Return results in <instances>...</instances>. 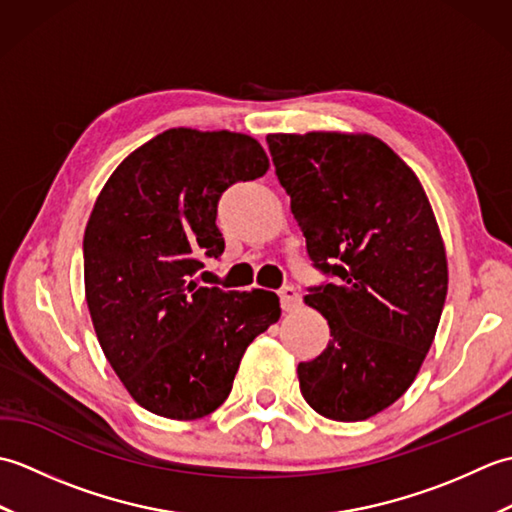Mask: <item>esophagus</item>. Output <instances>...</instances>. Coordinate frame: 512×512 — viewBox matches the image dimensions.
<instances>
[{
  "label": "esophagus",
  "instance_id": "obj_1",
  "mask_svg": "<svg viewBox=\"0 0 512 512\" xmlns=\"http://www.w3.org/2000/svg\"><path fill=\"white\" fill-rule=\"evenodd\" d=\"M279 299H281V308L286 312L297 310L301 306V295L295 286H284L279 290Z\"/></svg>",
  "mask_w": 512,
  "mask_h": 512
}]
</instances>
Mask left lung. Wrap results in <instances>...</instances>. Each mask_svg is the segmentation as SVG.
Returning a JSON list of instances; mask_svg holds the SVG:
<instances>
[{
  "mask_svg": "<svg viewBox=\"0 0 512 512\" xmlns=\"http://www.w3.org/2000/svg\"><path fill=\"white\" fill-rule=\"evenodd\" d=\"M266 143L312 266L332 279L308 288L332 339L299 363L301 394L330 420L372 418L409 389L438 330L449 279L436 215L416 173L374 136Z\"/></svg>",
  "mask_w": 512,
  "mask_h": 512,
  "instance_id": "8db88e82",
  "label": "left lung"
}]
</instances>
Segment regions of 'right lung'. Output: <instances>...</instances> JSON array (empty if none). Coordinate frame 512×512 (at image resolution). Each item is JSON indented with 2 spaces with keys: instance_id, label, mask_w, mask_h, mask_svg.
Returning a JSON list of instances; mask_svg holds the SVG:
<instances>
[{
  "instance_id": "obj_1",
  "label": "right lung",
  "mask_w": 512,
  "mask_h": 512,
  "mask_svg": "<svg viewBox=\"0 0 512 512\" xmlns=\"http://www.w3.org/2000/svg\"><path fill=\"white\" fill-rule=\"evenodd\" d=\"M266 171L255 138L178 127L129 154L96 198L85 299L116 376L156 416H209L231 394L246 347L279 319L275 292L193 281L204 257L224 253L222 193Z\"/></svg>"
}]
</instances>
